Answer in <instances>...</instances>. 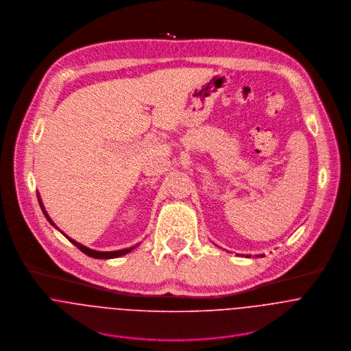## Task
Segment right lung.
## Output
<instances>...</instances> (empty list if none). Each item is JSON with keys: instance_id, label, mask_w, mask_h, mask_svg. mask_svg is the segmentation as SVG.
Returning <instances> with one entry per match:
<instances>
[{"instance_id": "obj_1", "label": "right lung", "mask_w": 351, "mask_h": 351, "mask_svg": "<svg viewBox=\"0 0 351 351\" xmlns=\"http://www.w3.org/2000/svg\"><path fill=\"white\" fill-rule=\"evenodd\" d=\"M38 200H39V204H40V208H42V210H43V213H45V216L47 217V220L50 221L52 226H55L53 224V221L51 220L50 216L47 215V212H46V209H45V206H43V204H42V201H40V197H39V195H38ZM67 238V237H66ZM74 246H77L80 250L82 251V252H85L86 255H89V256H92V258H97V259H109V258H117V256H121V255H124V254H127V252H130V251L132 250V249H135V246H132V247H130V249H124V250H119V251H96L92 250V249H88L86 246H82L81 243H78V242H75V241H73V239H70V238H67Z\"/></svg>"}]
</instances>
